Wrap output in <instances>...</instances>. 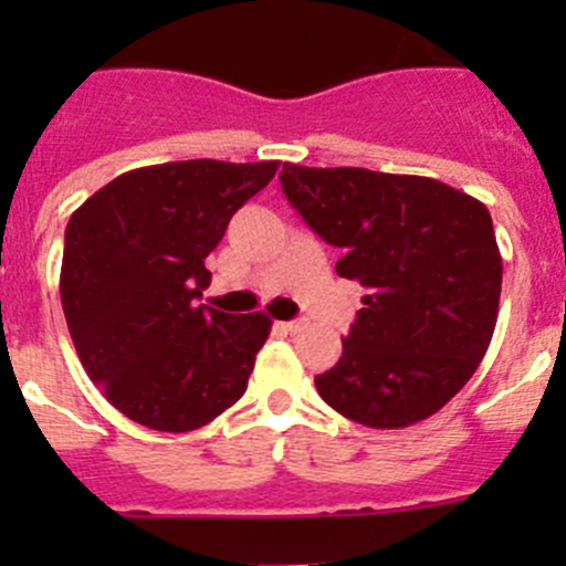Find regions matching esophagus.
<instances>
[{
  "label": "esophagus",
  "instance_id": "34e87169",
  "mask_svg": "<svg viewBox=\"0 0 566 566\" xmlns=\"http://www.w3.org/2000/svg\"><path fill=\"white\" fill-rule=\"evenodd\" d=\"M276 325H279V328L290 331V334H295V331L304 328V319H284V323H276Z\"/></svg>",
  "mask_w": 566,
  "mask_h": 566
}]
</instances>
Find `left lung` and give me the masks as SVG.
<instances>
[{"instance_id":"obj_1","label":"left lung","mask_w":566,"mask_h":566,"mask_svg":"<svg viewBox=\"0 0 566 566\" xmlns=\"http://www.w3.org/2000/svg\"><path fill=\"white\" fill-rule=\"evenodd\" d=\"M279 180L342 249L336 273L367 287L342 358L315 378L319 397L375 430L430 419L476 373L499 319L504 268L488 208L419 175L284 164Z\"/></svg>"}]
</instances>
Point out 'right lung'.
<instances>
[{
  "mask_svg": "<svg viewBox=\"0 0 566 566\" xmlns=\"http://www.w3.org/2000/svg\"><path fill=\"white\" fill-rule=\"evenodd\" d=\"M279 161L213 158L130 169L95 191L65 230L60 298L90 380L119 413L191 432L247 391L271 319L197 304L205 256Z\"/></svg>",
  "mask_w": 566,
  "mask_h": 566,
  "instance_id": "right-lung-1",
  "label": "right lung"
}]
</instances>
